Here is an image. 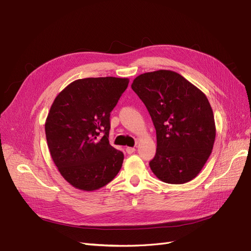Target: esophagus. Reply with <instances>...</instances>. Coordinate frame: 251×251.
I'll return each instance as SVG.
<instances>
[{"mask_svg": "<svg viewBox=\"0 0 251 251\" xmlns=\"http://www.w3.org/2000/svg\"><path fill=\"white\" fill-rule=\"evenodd\" d=\"M126 153H127V154H133V153H135L136 149H135V148L128 147V148H126Z\"/></svg>", "mask_w": 251, "mask_h": 251, "instance_id": "esophagus-1", "label": "esophagus"}]
</instances>
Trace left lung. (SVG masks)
I'll list each match as a JSON object with an SVG mask.
<instances>
[{"mask_svg": "<svg viewBox=\"0 0 251 251\" xmlns=\"http://www.w3.org/2000/svg\"><path fill=\"white\" fill-rule=\"evenodd\" d=\"M132 89L153 120L157 150L150 162L165 183L183 184L198 176L211 154L216 125L207 97L182 75L158 70L138 75Z\"/></svg>", "mask_w": 251, "mask_h": 251, "instance_id": "1", "label": "left lung"}]
</instances>
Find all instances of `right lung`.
Wrapping results in <instances>:
<instances>
[{"label": "right lung", "instance_id": "add662e5", "mask_svg": "<svg viewBox=\"0 0 251 251\" xmlns=\"http://www.w3.org/2000/svg\"><path fill=\"white\" fill-rule=\"evenodd\" d=\"M128 81L112 76L76 79L53 101L45 123L47 144L58 172L73 187L96 191L120 171L124 154L108 139L110 113Z\"/></svg>", "mask_w": 251, "mask_h": 251}]
</instances>
